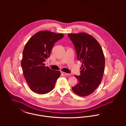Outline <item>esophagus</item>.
I'll list each match as a JSON object with an SVG mask.
<instances>
[{"mask_svg": "<svg viewBox=\"0 0 126 126\" xmlns=\"http://www.w3.org/2000/svg\"><path fill=\"white\" fill-rule=\"evenodd\" d=\"M61 73L62 74H63V75H64V76H69V75H70V74L66 73H65V72H61Z\"/></svg>", "mask_w": 126, "mask_h": 126, "instance_id": "obj_1", "label": "esophagus"}]
</instances>
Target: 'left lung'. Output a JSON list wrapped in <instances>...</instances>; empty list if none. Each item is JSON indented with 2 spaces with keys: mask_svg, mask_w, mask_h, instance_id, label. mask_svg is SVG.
I'll return each mask as SVG.
<instances>
[{
  "mask_svg": "<svg viewBox=\"0 0 126 126\" xmlns=\"http://www.w3.org/2000/svg\"><path fill=\"white\" fill-rule=\"evenodd\" d=\"M68 36L74 45L78 59L82 63L80 76L75 75L78 83L72 90L79 96H88L102 81L105 67L103 52L99 42L90 34L80 32Z\"/></svg>",
  "mask_w": 126,
  "mask_h": 126,
  "instance_id": "obj_1",
  "label": "left lung"
}]
</instances>
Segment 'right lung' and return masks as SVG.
<instances>
[{"label": "right lung", "mask_w": 126, "mask_h": 126, "mask_svg": "<svg viewBox=\"0 0 126 126\" xmlns=\"http://www.w3.org/2000/svg\"><path fill=\"white\" fill-rule=\"evenodd\" d=\"M63 36L62 33L42 31L34 34L25 44L21 66L24 78L33 92L45 94L54 88L60 72L45 66L44 62L49 57L55 43Z\"/></svg>", "instance_id": "right-lung-1"}]
</instances>
